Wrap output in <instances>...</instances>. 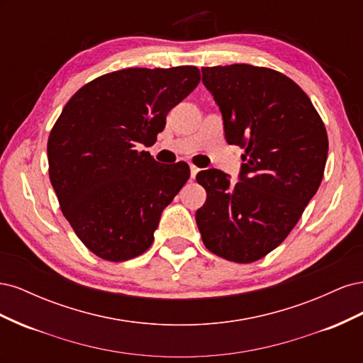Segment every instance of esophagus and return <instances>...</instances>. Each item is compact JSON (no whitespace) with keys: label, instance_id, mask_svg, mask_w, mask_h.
Segmentation results:
<instances>
[{"label":"esophagus","instance_id":"obj_1","mask_svg":"<svg viewBox=\"0 0 363 363\" xmlns=\"http://www.w3.org/2000/svg\"><path fill=\"white\" fill-rule=\"evenodd\" d=\"M199 171H200V168H196L195 164H191V179H195L196 174H199Z\"/></svg>","mask_w":363,"mask_h":363}]
</instances>
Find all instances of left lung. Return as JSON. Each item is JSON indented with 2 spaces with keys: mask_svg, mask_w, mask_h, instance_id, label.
Masks as SVG:
<instances>
[{
  "mask_svg": "<svg viewBox=\"0 0 363 363\" xmlns=\"http://www.w3.org/2000/svg\"><path fill=\"white\" fill-rule=\"evenodd\" d=\"M201 72L227 142L245 152L236 184L219 169L196 174L207 194L196 225L213 255L251 263L286 239L320 188L327 131L311 98L279 71L236 63Z\"/></svg>",
  "mask_w": 363,
  "mask_h": 363,
  "instance_id": "obj_1",
  "label": "left lung"
}]
</instances>
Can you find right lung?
Returning a JSON list of instances; mask_svg holds the SVG:
<instances>
[{
    "label": "right lung",
    "instance_id": "right-lung-1",
    "mask_svg": "<svg viewBox=\"0 0 363 363\" xmlns=\"http://www.w3.org/2000/svg\"><path fill=\"white\" fill-rule=\"evenodd\" d=\"M200 83V69L127 68L77 91L48 138V172L65 218L95 256L124 262L155 240L162 211L188 182L189 164L148 151L167 115Z\"/></svg>",
    "mask_w": 363,
    "mask_h": 363
}]
</instances>
